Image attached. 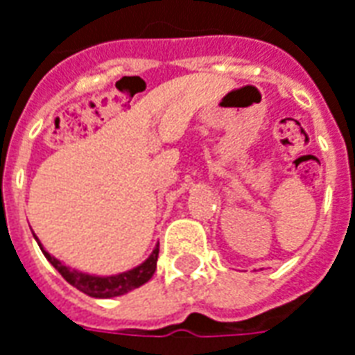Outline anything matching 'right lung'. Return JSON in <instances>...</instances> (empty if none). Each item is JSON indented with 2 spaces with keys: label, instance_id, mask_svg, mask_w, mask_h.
<instances>
[{
  "label": "right lung",
  "instance_id": "add662e5",
  "mask_svg": "<svg viewBox=\"0 0 355 355\" xmlns=\"http://www.w3.org/2000/svg\"><path fill=\"white\" fill-rule=\"evenodd\" d=\"M38 246L42 250V254L46 255V259L55 267L57 271L61 272V277L69 284H73L74 288H78L86 296H92V298H115V296H123L126 292H130V290L146 284L153 277V272H155L157 255H159V242H157L155 248H153V252L150 254V257L144 263L136 265L135 269H128V271L119 272V275L100 277V275H90V272H83L78 271V269H71L69 265L59 261L57 257H53L49 252H46L44 246L40 244V240Z\"/></svg>",
  "mask_w": 355,
  "mask_h": 355
}]
</instances>
